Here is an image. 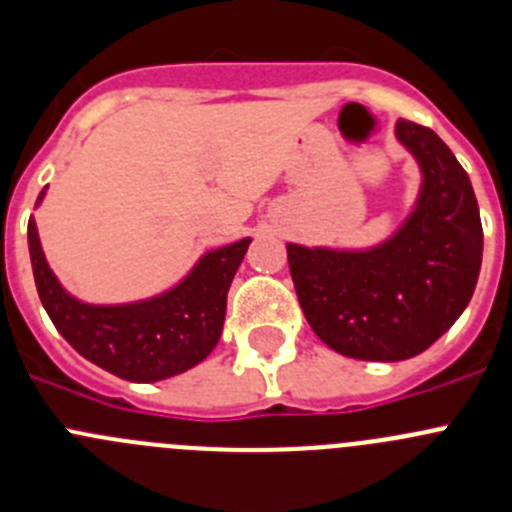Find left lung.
Returning <instances> with one entry per match:
<instances>
[{"mask_svg":"<svg viewBox=\"0 0 512 512\" xmlns=\"http://www.w3.org/2000/svg\"><path fill=\"white\" fill-rule=\"evenodd\" d=\"M422 169L407 222L369 250L288 245L300 308L315 336L361 361L427 351L462 315L482 262V222L470 176L427 126L396 121Z\"/></svg>","mask_w":512,"mask_h":512,"instance_id":"obj_1","label":"left lung"}]
</instances>
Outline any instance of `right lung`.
Instances as JSON below:
<instances>
[{
    "mask_svg": "<svg viewBox=\"0 0 512 512\" xmlns=\"http://www.w3.org/2000/svg\"><path fill=\"white\" fill-rule=\"evenodd\" d=\"M42 197L45 189L37 204ZM27 242L37 293L60 336L108 374L151 384L184 374L217 346L227 313V290L252 240L245 237L202 255L179 285L156 298L121 305L83 303L62 288L47 265L32 217Z\"/></svg>",
    "mask_w": 512,
    "mask_h": 512,
    "instance_id": "add662e5",
    "label": "right lung"
}]
</instances>
